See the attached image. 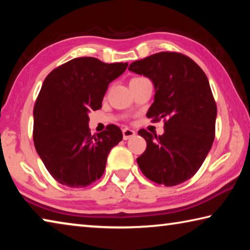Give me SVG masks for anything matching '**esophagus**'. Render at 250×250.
<instances>
[{
	"label": "esophagus",
	"mask_w": 250,
	"mask_h": 250,
	"mask_svg": "<svg viewBox=\"0 0 250 250\" xmlns=\"http://www.w3.org/2000/svg\"><path fill=\"white\" fill-rule=\"evenodd\" d=\"M122 135H124V140H129V139L134 137L135 131L131 130L129 128H125L124 130H122Z\"/></svg>",
	"instance_id": "34e87169"
}]
</instances>
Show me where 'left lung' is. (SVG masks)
<instances>
[{
    "instance_id": "8db88e82",
    "label": "left lung",
    "mask_w": 250,
    "mask_h": 250,
    "mask_svg": "<svg viewBox=\"0 0 250 250\" xmlns=\"http://www.w3.org/2000/svg\"><path fill=\"white\" fill-rule=\"evenodd\" d=\"M129 70L149 78L154 86L146 117L166 119L159 137L139 130L146 149L137 159L138 166L158 184L183 183L201 167L215 138L217 108L208 79L191 58L171 52L135 61Z\"/></svg>"
}]
</instances>
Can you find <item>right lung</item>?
Instances as JSON below:
<instances>
[{
  "label": "right lung",
  "mask_w": 250,
  "mask_h": 250,
  "mask_svg": "<svg viewBox=\"0 0 250 250\" xmlns=\"http://www.w3.org/2000/svg\"><path fill=\"white\" fill-rule=\"evenodd\" d=\"M126 67L128 62L79 57L45 78L33 111V139L44 166L61 184L84 188L104 174L109 152L122 140V132L110 125L92 135L89 112L101 108L109 83Z\"/></svg>",
  "instance_id": "right-lung-1"
}]
</instances>
